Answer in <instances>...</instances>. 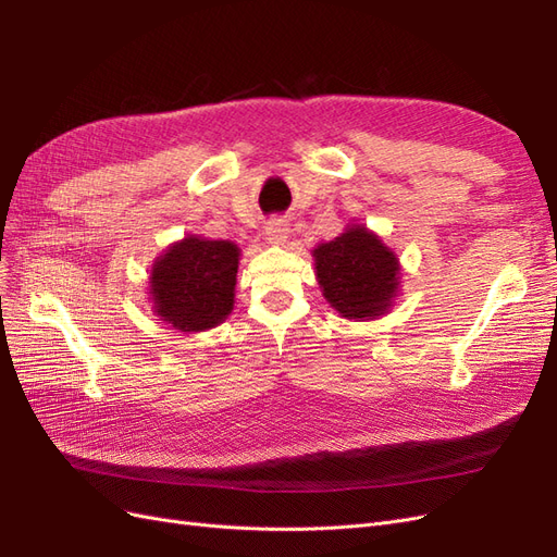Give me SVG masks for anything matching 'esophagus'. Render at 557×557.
<instances>
[{
	"instance_id": "obj_1",
	"label": "esophagus",
	"mask_w": 557,
	"mask_h": 557,
	"mask_svg": "<svg viewBox=\"0 0 557 557\" xmlns=\"http://www.w3.org/2000/svg\"><path fill=\"white\" fill-rule=\"evenodd\" d=\"M264 239L272 246H283L288 242V225L285 221H269L264 227Z\"/></svg>"
}]
</instances>
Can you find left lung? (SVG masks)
Wrapping results in <instances>:
<instances>
[{
    "label": "left lung",
    "mask_w": 557,
    "mask_h": 557,
    "mask_svg": "<svg viewBox=\"0 0 557 557\" xmlns=\"http://www.w3.org/2000/svg\"><path fill=\"white\" fill-rule=\"evenodd\" d=\"M315 278L327 305L348 320H374L395 307L399 258L376 232L348 223L332 242L313 250Z\"/></svg>",
    "instance_id": "left-lung-1"
}]
</instances>
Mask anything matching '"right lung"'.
<instances>
[{
  "label": "right lung",
  "mask_w": 557,
  "mask_h": 557,
  "mask_svg": "<svg viewBox=\"0 0 557 557\" xmlns=\"http://www.w3.org/2000/svg\"><path fill=\"white\" fill-rule=\"evenodd\" d=\"M242 248L188 234L166 246L150 267L148 301L162 323L178 332H205L234 309Z\"/></svg>",
  "instance_id": "right-lung-1"
}]
</instances>
